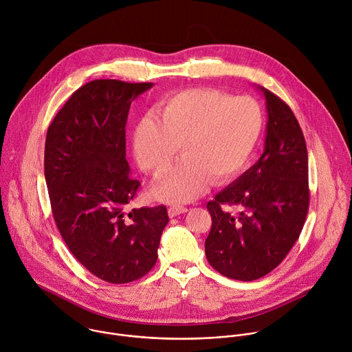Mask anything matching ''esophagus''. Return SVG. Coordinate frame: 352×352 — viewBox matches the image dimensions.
I'll return each instance as SVG.
<instances>
[{
    "instance_id": "obj_1",
    "label": "esophagus",
    "mask_w": 352,
    "mask_h": 352,
    "mask_svg": "<svg viewBox=\"0 0 352 352\" xmlns=\"http://www.w3.org/2000/svg\"><path fill=\"white\" fill-rule=\"evenodd\" d=\"M185 212H188V209L184 208V206H179V205H173V206L168 208V216L170 217H175L178 214L185 213Z\"/></svg>"
}]
</instances>
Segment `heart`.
<instances>
[{"label": "heart", "instance_id": "1", "mask_svg": "<svg viewBox=\"0 0 352 352\" xmlns=\"http://www.w3.org/2000/svg\"><path fill=\"white\" fill-rule=\"evenodd\" d=\"M263 128L256 100L216 89H189L162 102L155 117H146L133 135L139 166L160 177L184 157L157 185L155 195L167 202H189L204 193L209 181L220 185L249 162Z\"/></svg>", "mask_w": 352, "mask_h": 352}]
</instances>
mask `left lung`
<instances>
[{"label":"left lung","instance_id":"1","mask_svg":"<svg viewBox=\"0 0 352 352\" xmlns=\"http://www.w3.org/2000/svg\"><path fill=\"white\" fill-rule=\"evenodd\" d=\"M269 114L265 152L208 204L212 228L205 242L210 266L239 281L276 269L299 238L309 208L305 138L287 103L261 87ZM224 204L241 212L234 217Z\"/></svg>","mask_w":352,"mask_h":352}]
</instances>
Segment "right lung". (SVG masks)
<instances>
[{
    "label": "right lung",
    "mask_w": 352,
    "mask_h": 352,
    "mask_svg": "<svg viewBox=\"0 0 352 352\" xmlns=\"http://www.w3.org/2000/svg\"><path fill=\"white\" fill-rule=\"evenodd\" d=\"M153 86L91 80L72 93L50 124L44 175L57 228L71 254L111 284L153 269L167 208L129 210L140 182L129 175L125 125L132 100Z\"/></svg>",
    "instance_id": "right-lung-1"
}]
</instances>
